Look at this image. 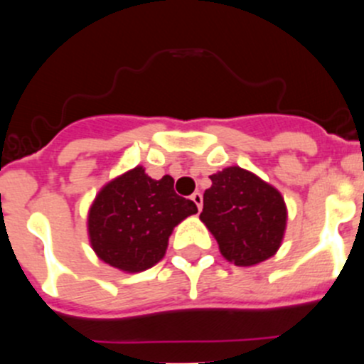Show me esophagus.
<instances>
[{"label":"esophagus","instance_id":"1","mask_svg":"<svg viewBox=\"0 0 364 364\" xmlns=\"http://www.w3.org/2000/svg\"><path fill=\"white\" fill-rule=\"evenodd\" d=\"M190 199H192L193 203H196L197 209H199V211H200V208H203V193H200V192H193Z\"/></svg>","mask_w":364,"mask_h":364}]
</instances>
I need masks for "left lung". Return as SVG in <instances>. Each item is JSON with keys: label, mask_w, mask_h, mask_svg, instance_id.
<instances>
[{"label": "left lung", "mask_w": 364, "mask_h": 364, "mask_svg": "<svg viewBox=\"0 0 364 364\" xmlns=\"http://www.w3.org/2000/svg\"><path fill=\"white\" fill-rule=\"evenodd\" d=\"M211 178L204 192L200 220L222 255L236 266H253L280 248L287 208L277 188L241 167H227Z\"/></svg>", "instance_id": "obj_1"}]
</instances>
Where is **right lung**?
<instances>
[{"instance_id": "1", "label": "right lung", "mask_w": 364, "mask_h": 364, "mask_svg": "<svg viewBox=\"0 0 364 364\" xmlns=\"http://www.w3.org/2000/svg\"><path fill=\"white\" fill-rule=\"evenodd\" d=\"M193 213L196 203L174 192L171 176L156 181L135 167L107 183L91 205V247L109 266L139 273L161 260L172 229Z\"/></svg>"}]
</instances>
